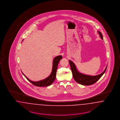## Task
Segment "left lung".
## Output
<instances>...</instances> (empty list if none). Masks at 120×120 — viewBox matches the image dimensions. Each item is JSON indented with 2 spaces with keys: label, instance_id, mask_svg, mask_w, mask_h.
Instances as JSON below:
<instances>
[{
  "label": "left lung",
  "instance_id": "8db88e82",
  "mask_svg": "<svg viewBox=\"0 0 120 120\" xmlns=\"http://www.w3.org/2000/svg\"><path fill=\"white\" fill-rule=\"evenodd\" d=\"M98 32L99 34L100 38L103 40V35L102 33L99 31H98ZM69 62L70 65L73 77L74 79L78 83L84 86H90L96 83L105 73L107 68V66L103 72L102 73L97 75L92 76L81 73L77 70L76 67L74 63L71 60H69Z\"/></svg>",
  "mask_w": 120,
  "mask_h": 120
}]
</instances>
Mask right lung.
I'll return each mask as SVG.
<instances>
[{
    "mask_svg": "<svg viewBox=\"0 0 120 120\" xmlns=\"http://www.w3.org/2000/svg\"><path fill=\"white\" fill-rule=\"evenodd\" d=\"M23 41V40H22ZM62 56L59 55L54 57L52 62V68L51 73L48 77L44 80H40L38 81H33L29 79L28 78L23 74V75L26 77L27 80H29L30 83H31L33 85L38 87H47L50 86L54 82L56 79V75L57 72V70L58 63L60 60L62 59Z\"/></svg>",
    "mask_w": 120,
    "mask_h": 120,
    "instance_id": "obj_1",
    "label": "right lung"
}]
</instances>
